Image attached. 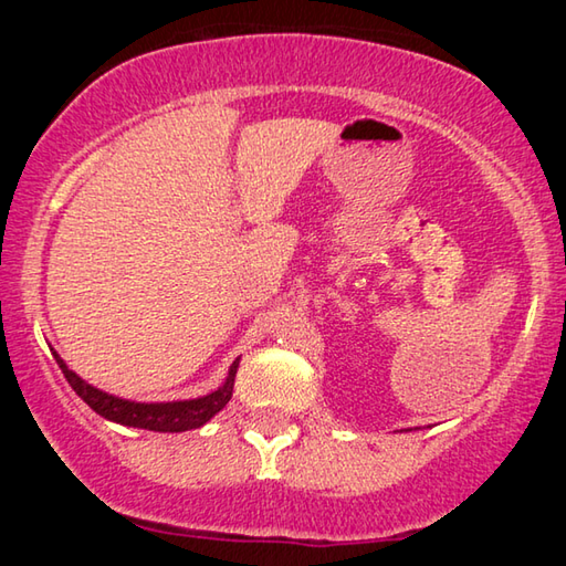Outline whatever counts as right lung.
<instances>
[{
  "mask_svg": "<svg viewBox=\"0 0 566 566\" xmlns=\"http://www.w3.org/2000/svg\"><path fill=\"white\" fill-rule=\"evenodd\" d=\"M52 354L56 364H60V369L64 371L66 381L72 385V389L87 401L99 417L117 421V424H124V427L149 429V432H189V429L205 427L207 421L212 419L217 411H222L227 407V401L232 399L237 367H239V359H242L237 357L232 361V367H229L227 379L222 385L205 397L177 399V401H134V399L114 397L109 391L92 387L90 381H84L76 371L66 367V361L60 357V354L56 352Z\"/></svg>",
  "mask_w": 566,
  "mask_h": 566,
  "instance_id": "obj_1",
  "label": "right lung"
}]
</instances>
